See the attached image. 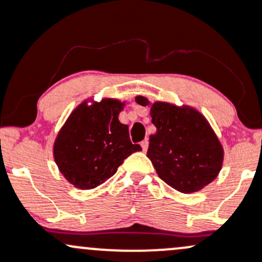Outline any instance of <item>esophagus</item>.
I'll list each match as a JSON object with an SVG mask.
<instances>
[{
  "label": "esophagus",
  "mask_w": 262,
  "mask_h": 262,
  "mask_svg": "<svg viewBox=\"0 0 262 262\" xmlns=\"http://www.w3.org/2000/svg\"><path fill=\"white\" fill-rule=\"evenodd\" d=\"M148 144H149V142H148V139H144V140H143V142H140V145H142L143 152H147Z\"/></svg>",
  "instance_id": "34e87169"
}]
</instances>
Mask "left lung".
<instances>
[{
    "label": "left lung",
    "instance_id": "8db88e82",
    "mask_svg": "<svg viewBox=\"0 0 262 262\" xmlns=\"http://www.w3.org/2000/svg\"><path fill=\"white\" fill-rule=\"evenodd\" d=\"M136 101L150 108L157 128L149 136L147 157L159 178L181 193H194L210 184L221 170L225 152L205 115L186 104L150 103L143 95Z\"/></svg>",
    "mask_w": 262,
    "mask_h": 262
}]
</instances>
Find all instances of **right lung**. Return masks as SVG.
Returning <instances> with one entry per match:
<instances>
[{
  "label": "right lung",
  "mask_w": 262,
  "mask_h": 262,
  "mask_svg": "<svg viewBox=\"0 0 262 262\" xmlns=\"http://www.w3.org/2000/svg\"><path fill=\"white\" fill-rule=\"evenodd\" d=\"M125 101L93 98L81 101L60 128L52 145L60 173L79 189H93L117 173L132 153L142 150L132 144L128 125L118 119Z\"/></svg>",
  "instance_id": "1"
}]
</instances>
